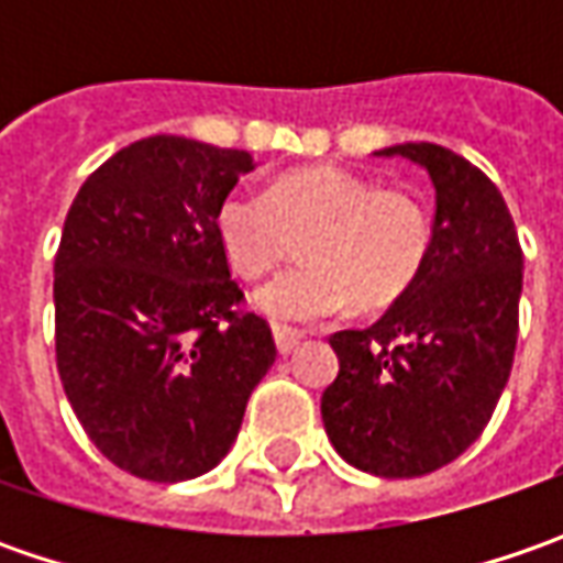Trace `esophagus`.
Wrapping results in <instances>:
<instances>
[{"label": "esophagus", "instance_id": "obj_1", "mask_svg": "<svg viewBox=\"0 0 563 563\" xmlns=\"http://www.w3.org/2000/svg\"><path fill=\"white\" fill-rule=\"evenodd\" d=\"M272 335H275V347H278V354H282V357L294 354V351L300 347V341H303L300 332H294V329H282V325H275V329H272Z\"/></svg>", "mask_w": 563, "mask_h": 563}]
</instances>
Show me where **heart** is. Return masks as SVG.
Wrapping results in <instances>:
<instances>
[{
  "instance_id": "b5f03b06",
  "label": "heart",
  "mask_w": 563,
  "mask_h": 563,
  "mask_svg": "<svg viewBox=\"0 0 563 563\" xmlns=\"http://www.w3.org/2000/svg\"><path fill=\"white\" fill-rule=\"evenodd\" d=\"M216 234L244 275L285 260L307 234V263L272 275L250 303L282 325L325 322L354 297L360 310H382L410 291L432 247L429 216L413 197L382 190L344 168H303L269 190L234 187L216 209Z\"/></svg>"
}]
</instances>
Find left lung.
I'll return each instance as SVG.
<instances>
[{
	"instance_id": "obj_1",
	"label": "left lung",
	"mask_w": 563,
	"mask_h": 563,
	"mask_svg": "<svg viewBox=\"0 0 563 563\" xmlns=\"http://www.w3.org/2000/svg\"><path fill=\"white\" fill-rule=\"evenodd\" d=\"M376 156L420 165L435 187L432 247L395 307L363 332H338V378L322 395L329 442L385 479L435 473L492 420L517 347L523 253L498 187L439 143Z\"/></svg>"
}]
</instances>
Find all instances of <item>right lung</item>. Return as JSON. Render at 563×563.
<instances>
[{"instance_id":"add662e5","label":"right lung","mask_w":563,"mask_h":563,"mask_svg":"<svg viewBox=\"0 0 563 563\" xmlns=\"http://www.w3.org/2000/svg\"><path fill=\"white\" fill-rule=\"evenodd\" d=\"M256 163L178 134L119 150L77 190L55 253V363L90 442L131 476L185 483L231 451L275 363L216 209Z\"/></svg>"}]
</instances>
